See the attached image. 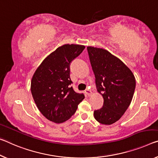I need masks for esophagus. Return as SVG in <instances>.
I'll return each instance as SVG.
<instances>
[{
    "instance_id": "obj_1",
    "label": "esophagus",
    "mask_w": 158,
    "mask_h": 158,
    "mask_svg": "<svg viewBox=\"0 0 158 158\" xmlns=\"http://www.w3.org/2000/svg\"><path fill=\"white\" fill-rule=\"evenodd\" d=\"M85 94L87 97H89L91 95V91L89 90V89H86L85 92Z\"/></svg>"
}]
</instances>
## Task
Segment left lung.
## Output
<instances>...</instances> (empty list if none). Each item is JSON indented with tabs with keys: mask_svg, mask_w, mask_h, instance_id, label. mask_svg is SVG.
Returning <instances> with one entry per match:
<instances>
[{
	"mask_svg": "<svg viewBox=\"0 0 158 158\" xmlns=\"http://www.w3.org/2000/svg\"><path fill=\"white\" fill-rule=\"evenodd\" d=\"M98 93L104 99L102 107L94 111L99 123L110 125L123 116L131 102L135 80L121 60L103 48L87 47Z\"/></svg>",
	"mask_w": 158,
	"mask_h": 158,
	"instance_id": "left-lung-1",
	"label": "left lung"
}]
</instances>
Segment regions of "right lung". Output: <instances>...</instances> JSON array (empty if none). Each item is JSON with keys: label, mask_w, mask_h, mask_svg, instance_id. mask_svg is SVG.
I'll use <instances>...</instances> for the list:
<instances>
[{"label": "right lung", "mask_w": 158, "mask_h": 158, "mask_svg": "<svg viewBox=\"0 0 158 158\" xmlns=\"http://www.w3.org/2000/svg\"><path fill=\"white\" fill-rule=\"evenodd\" d=\"M85 47L64 44L43 60L31 81V93L40 112L51 121L60 123L76 112L83 100V94L77 93L70 85V65Z\"/></svg>", "instance_id": "right-lung-1"}]
</instances>
